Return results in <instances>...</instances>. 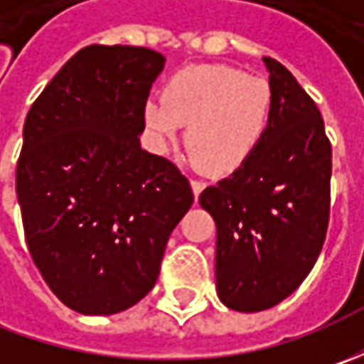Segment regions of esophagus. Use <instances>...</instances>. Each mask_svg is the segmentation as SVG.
<instances>
[{"instance_id":"obj_1","label":"esophagus","mask_w":364,"mask_h":364,"mask_svg":"<svg viewBox=\"0 0 364 364\" xmlns=\"http://www.w3.org/2000/svg\"><path fill=\"white\" fill-rule=\"evenodd\" d=\"M190 186H192L194 196H198V194H200V192L204 190V186H206V184H204L203 180H190Z\"/></svg>"}]
</instances>
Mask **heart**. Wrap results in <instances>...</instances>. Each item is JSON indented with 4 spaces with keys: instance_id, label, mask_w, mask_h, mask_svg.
Segmentation results:
<instances>
[{
    "instance_id": "b5f03b06",
    "label": "heart",
    "mask_w": 364,
    "mask_h": 364,
    "mask_svg": "<svg viewBox=\"0 0 364 364\" xmlns=\"http://www.w3.org/2000/svg\"><path fill=\"white\" fill-rule=\"evenodd\" d=\"M273 111L272 87L223 64H194L168 80L164 97H149L144 123L154 146L168 151L182 125L190 160L208 174L227 176L257 151Z\"/></svg>"
}]
</instances>
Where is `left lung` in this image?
I'll return each instance as SVG.
<instances>
[{
	"label": "left lung",
	"mask_w": 364,
	"mask_h": 364,
	"mask_svg": "<svg viewBox=\"0 0 364 364\" xmlns=\"http://www.w3.org/2000/svg\"><path fill=\"white\" fill-rule=\"evenodd\" d=\"M272 121L257 151L200 194L215 218L218 300L261 312L296 291L326 237L332 151L316 103L286 66L263 58Z\"/></svg>",
	"instance_id": "1"
}]
</instances>
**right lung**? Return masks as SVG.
<instances>
[{
    "mask_svg": "<svg viewBox=\"0 0 364 364\" xmlns=\"http://www.w3.org/2000/svg\"><path fill=\"white\" fill-rule=\"evenodd\" d=\"M164 64L137 46L78 50L23 123L16 192L26 243L52 294L78 314H119L141 300L194 203L174 164L139 144Z\"/></svg>",
    "mask_w": 364,
    "mask_h": 364,
    "instance_id": "add662e5",
    "label": "right lung"
}]
</instances>
